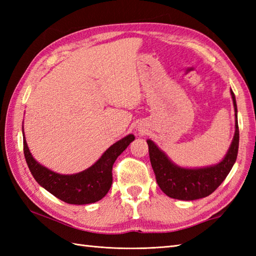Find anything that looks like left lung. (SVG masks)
<instances>
[{"instance_id": "8db88e82", "label": "left lung", "mask_w": 256, "mask_h": 256, "mask_svg": "<svg viewBox=\"0 0 256 256\" xmlns=\"http://www.w3.org/2000/svg\"><path fill=\"white\" fill-rule=\"evenodd\" d=\"M231 96L236 111V134L226 157L218 165L198 170H184L174 165L150 140H148L150 160L156 182L168 197L179 200H196L206 197L214 192L229 175L236 160L240 138L236 102L232 90Z\"/></svg>"}]
</instances>
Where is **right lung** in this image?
<instances>
[{
  "instance_id": "1",
  "label": "right lung",
  "mask_w": 256,
  "mask_h": 256,
  "mask_svg": "<svg viewBox=\"0 0 256 256\" xmlns=\"http://www.w3.org/2000/svg\"><path fill=\"white\" fill-rule=\"evenodd\" d=\"M134 138L132 134L125 136L108 148L94 166L74 175H59L38 164L30 153L25 138H23V148L32 175L42 187L67 204H86L101 200L108 194L113 180L114 162Z\"/></svg>"
}]
</instances>
